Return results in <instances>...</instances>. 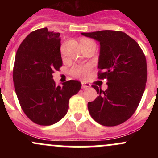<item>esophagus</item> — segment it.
Here are the masks:
<instances>
[{
  "instance_id": "34e87169",
  "label": "esophagus",
  "mask_w": 158,
  "mask_h": 158,
  "mask_svg": "<svg viewBox=\"0 0 158 158\" xmlns=\"http://www.w3.org/2000/svg\"><path fill=\"white\" fill-rule=\"evenodd\" d=\"M90 87V84L87 83V82H82V89H86Z\"/></svg>"
}]
</instances>
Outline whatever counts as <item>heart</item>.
Here are the masks:
<instances>
[{
  "label": "heart",
  "instance_id": "b5f03b06",
  "mask_svg": "<svg viewBox=\"0 0 158 158\" xmlns=\"http://www.w3.org/2000/svg\"><path fill=\"white\" fill-rule=\"evenodd\" d=\"M87 44H94V43L87 40L81 42V45H87ZM90 70L91 66L89 65H75L70 69V74L76 78L85 79Z\"/></svg>",
  "mask_w": 158,
  "mask_h": 158
}]
</instances>
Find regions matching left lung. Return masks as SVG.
Wrapping results in <instances>:
<instances>
[{
    "label": "left lung",
    "mask_w": 158,
    "mask_h": 158,
    "mask_svg": "<svg viewBox=\"0 0 158 158\" xmlns=\"http://www.w3.org/2000/svg\"><path fill=\"white\" fill-rule=\"evenodd\" d=\"M100 43L98 79L108 81L102 91L92 85L98 96L88 103L92 118L104 126L123 123L135 112L147 82V62L138 43L122 31L82 33Z\"/></svg>",
    "instance_id": "left-lung-1"
}]
</instances>
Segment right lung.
Here are the masks:
<instances>
[{
  "label": "right lung",
  "mask_w": 158,
  "mask_h": 158,
  "mask_svg": "<svg viewBox=\"0 0 158 158\" xmlns=\"http://www.w3.org/2000/svg\"><path fill=\"white\" fill-rule=\"evenodd\" d=\"M60 33L47 27L31 32L17 51L13 69L14 89L28 118L40 125H51L63 118L69 98L82 84L69 80L56 86L52 73L63 66Z\"/></svg>",
  "instance_id": "obj_1"
}]
</instances>
